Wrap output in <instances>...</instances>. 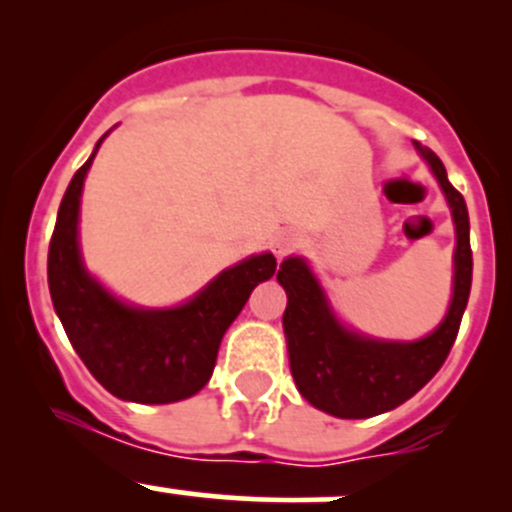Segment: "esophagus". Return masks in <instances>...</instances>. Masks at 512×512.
Wrapping results in <instances>:
<instances>
[{"instance_id":"1","label":"esophagus","mask_w":512,"mask_h":512,"mask_svg":"<svg viewBox=\"0 0 512 512\" xmlns=\"http://www.w3.org/2000/svg\"><path fill=\"white\" fill-rule=\"evenodd\" d=\"M294 247H297V237H294L292 232H282V235H277L275 240H272V252H275L280 260L282 257H287Z\"/></svg>"}]
</instances>
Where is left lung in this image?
I'll list each match as a JSON object with an SVG mask.
<instances>
[{
  "mask_svg": "<svg viewBox=\"0 0 512 512\" xmlns=\"http://www.w3.org/2000/svg\"><path fill=\"white\" fill-rule=\"evenodd\" d=\"M418 151L441 183L456 223L453 299L436 332L409 344L359 337L334 319L324 292L299 257H287L277 272L287 292L282 324L294 384L309 404L332 416L369 418L409 401L436 376L458 337L473 277L468 208L463 195L448 183L441 158L428 148L418 146Z\"/></svg>",
  "mask_w": 512,
  "mask_h": 512,
  "instance_id": "obj_1",
  "label": "left lung"
}]
</instances>
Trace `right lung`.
Instances as JSON below:
<instances>
[{
  "label": "right lung",
  "instance_id": "obj_1",
  "mask_svg": "<svg viewBox=\"0 0 512 512\" xmlns=\"http://www.w3.org/2000/svg\"><path fill=\"white\" fill-rule=\"evenodd\" d=\"M96 151L76 170L59 205L49 242L51 302L71 347L103 389L136 404L188 399L210 381L225 329L252 289L275 275L277 260L270 252L250 257L183 307L136 309L118 302L89 277L79 255V200Z\"/></svg>",
  "mask_w": 512,
  "mask_h": 512
}]
</instances>
